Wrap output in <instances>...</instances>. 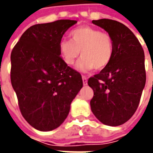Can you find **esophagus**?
Here are the masks:
<instances>
[{
    "mask_svg": "<svg viewBox=\"0 0 153 153\" xmlns=\"http://www.w3.org/2000/svg\"><path fill=\"white\" fill-rule=\"evenodd\" d=\"M82 79H83V85L85 86V85H87V84H88V79H87V77H85V76H82Z\"/></svg>",
    "mask_w": 153,
    "mask_h": 153,
    "instance_id": "1",
    "label": "esophagus"
}]
</instances>
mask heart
Masks as SVG:
<instances>
[{"label":"heart","mask_w":153,"mask_h":153,"mask_svg":"<svg viewBox=\"0 0 153 153\" xmlns=\"http://www.w3.org/2000/svg\"><path fill=\"white\" fill-rule=\"evenodd\" d=\"M70 39L59 43L60 56L67 65H74L80 51L83 57L77 64V69L81 72H88L94 68L102 70L111 61L114 46L108 33L90 26H82L70 32Z\"/></svg>","instance_id":"1"}]
</instances>
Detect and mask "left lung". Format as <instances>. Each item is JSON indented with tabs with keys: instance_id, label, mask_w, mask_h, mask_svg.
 <instances>
[{
	"instance_id": "obj_1",
	"label": "left lung",
	"mask_w": 153,
	"mask_h": 153,
	"mask_svg": "<svg viewBox=\"0 0 153 153\" xmlns=\"http://www.w3.org/2000/svg\"><path fill=\"white\" fill-rule=\"evenodd\" d=\"M93 24L111 37L114 53L108 66L88 81L94 93L91 110L102 124L118 126L131 118L139 104L146 83L144 51L138 38L121 23L102 19Z\"/></svg>"
}]
</instances>
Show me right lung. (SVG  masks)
<instances>
[{
    "instance_id": "add662e5",
    "label": "right lung",
    "mask_w": 153,
    "mask_h": 153,
    "mask_svg": "<svg viewBox=\"0 0 153 153\" xmlns=\"http://www.w3.org/2000/svg\"><path fill=\"white\" fill-rule=\"evenodd\" d=\"M76 20L35 25L23 33L10 56V80L22 115L40 131L58 128L83 88L82 76L64 63L59 43Z\"/></svg>"
}]
</instances>
